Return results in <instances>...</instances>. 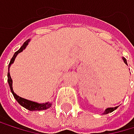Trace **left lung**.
<instances>
[{"label": "left lung", "instance_id": "left-lung-1", "mask_svg": "<svg viewBox=\"0 0 134 134\" xmlns=\"http://www.w3.org/2000/svg\"><path fill=\"white\" fill-rule=\"evenodd\" d=\"M122 59H123V61H124V63L127 64V60H126V59L125 58H122ZM118 108V107H109V108H107V109H106V111H104V114H108L109 113H111V111H113L114 110H116Z\"/></svg>", "mask_w": 134, "mask_h": 134}]
</instances>
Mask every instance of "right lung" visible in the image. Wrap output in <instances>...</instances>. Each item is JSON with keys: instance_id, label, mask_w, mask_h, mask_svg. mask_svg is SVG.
<instances>
[{"instance_id": "add662e5", "label": "right lung", "mask_w": 134, "mask_h": 134, "mask_svg": "<svg viewBox=\"0 0 134 134\" xmlns=\"http://www.w3.org/2000/svg\"><path fill=\"white\" fill-rule=\"evenodd\" d=\"M28 42H29V39H27L26 42H25L23 46H21L20 48V49L17 50L14 55H13V57L12 58L11 61H10V64H9V66H8V69L10 67V65L14 62L15 60V58L16 57V55L19 54L20 52H21L25 48H26V46L28 44ZM7 77H8V83H9V86H10V88H11V91L12 92L13 96H14L15 99L17 101V102H18L21 106H23V107H25L26 109L29 110V111H41V110H45V109H48V107H50L51 106V103L50 102H47V103H44V104H39V103H37V102H31V101H28V100H26L24 98H21L20 97V96H17L16 93H14V91H13L12 90V80L11 78V75H10V73H9V70H8V74H7Z\"/></svg>"}]
</instances>
